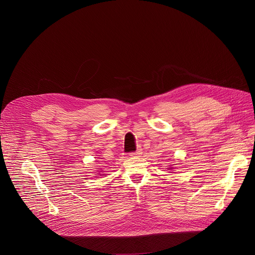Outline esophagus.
<instances>
[{
	"label": "esophagus",
	"instance_id": "1",
	"mask_svg": "<svg viewBox=\"0 0 255 255\" xmlns=\"http://www.w3.org/2000/svg\"><path fill=\"white\" fill-rule=\"evenodd\" d=\"M140 154H142V150H141V149H137L135 152L130 153L129 155H130L131 157H137V156H139Z\"/></svg>",
	"mask_w": 255,
	"mask_h": 255
}]
</instances>
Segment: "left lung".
<instances>
[{"label": "left lung", "mask_w": 255, "mask_h": 255, "mask_svg": "<svg viewBox=\"0 0 255 255\" xmlns=\"http://www.w3.org/2000/svg\"><path fill=\"white\" fill-rule=\"evenodd\" d=\"M173 164H171V166L170 167H168V170H171V169H173V166H172Z\"/></svg>", "instance_id": "1"}]
</instances>
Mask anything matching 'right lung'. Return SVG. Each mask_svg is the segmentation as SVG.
Segmentation results:
<instances>
[{
    "label": "right lung",
    "instance_id": "1",
    "mask_svg": "<svg viewBox=\"0 0 255 255\" xmlns=\"http://www.w3.org/2000/svg\"><path fill=\"white\" fill-rule=\"evenodd\" d=\"M100 170H102V169H100ZM98 173H96V175H99V176H105L104 173H103V171H97Z\"/></svg>",
    "mask_w": 255,
    "mask_h": 255
}]
</instances>
